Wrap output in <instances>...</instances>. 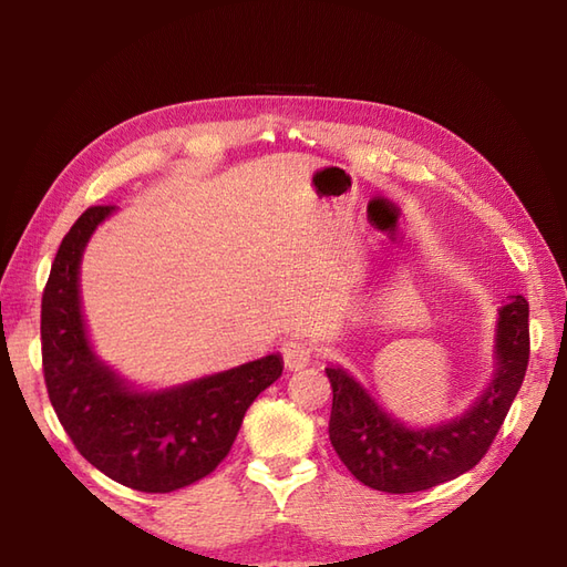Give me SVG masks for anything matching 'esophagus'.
Instances as JSON below:
<instances>
[{"instance_id":"1","label":"esophagus","mask_w":567,"mask_h":567,"mask_svg":"<svg viewBox=\"0 0 567 567\" xmlns=\"http://www.w3.org/2000/svg\"><path fill=\"white\" fill-rule=\"evenodd\" d=\"M281 357L288 371H300L312 359V346L302 338H288L281 346Z\"/></svg>"}]
</instances>
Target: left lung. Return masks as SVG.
<instances>
[{
    "label": "left lung",
    "instance_id": "obj_1",
    "mask_svg": "<svg viewBox=\"0 0 567 567\" xmlns=\"http://www.w3.org/2000/svg\"><path fill=\"white\" fill-rule=\"evenodd\" d=\"M529 305L511 296L496 323V373L466 414L437 427H406L375 404L342 369H326L333 388L329 437L348 471L367 487L409 494L471 471L483 458L523 385L529 362Z\"/></svg>",
    "mask_w": 567,
    "mask_h": 567
}]
</instances>
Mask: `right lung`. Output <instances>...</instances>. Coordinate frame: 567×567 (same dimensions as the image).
I'll use <instances>...</instances> for the list:
<instances>
[{
  "mask_svg": "<svg viewBox=\"0 0 567 567\" xmlns=\"http://www.w3.org/2000/svg\"><path fill=\"white\" fill-rule=\"evenodd\" d=\"M115 208L94 205L63 236L42 293V371L49 402L75 450L115 483L165 494L210 475L248 406L284 371L267 354L163 392H136L92 352L80 310V260Z\"/></svg>",
  "mask_w": 567,
  "mask_h": 567,
  "instance_id": "1",
  "label": "right lung"
}]
</instances>
